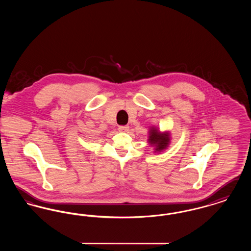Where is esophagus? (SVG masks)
I'll list each match as a JSON object with an SVG mask.
<instances>
[{
	"label": "esophagus",
	"mask_w": 251,
	"mask_h": 251,
	"mask_svg": "<svg viewBox=\"0 0 251 251\" xmlns=\"http://www.w3.org/2000/svg\"><path fill=\"white\" fill-rule=\"evenodd\" d=\"M128 130H129V126L128 125H124V126H120L119 127V131H123V132H126Z\"/></svg>",
	"instance_id": "1"
}]
</instances>
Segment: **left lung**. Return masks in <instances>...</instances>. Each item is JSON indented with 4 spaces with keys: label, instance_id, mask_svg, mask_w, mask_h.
Segmentation results:
<instances>
[{
    "label": "left lung",
    "instance_id": "left-lung-1",
    "mask_svg": "<svg viewBox=\"0 0 251 251\" xmlns=\"http://www.w3.org/2000/svg\"><path fill=\"white\" fill-rule=\"evenodd\" d=\"M148 142L151 146L154 147L155 152H161L166 150L170 143V133L169 131H160L154 126L151 127L149 130Z\"/></svg>",
    "mask_w": 251,
    "mask_h": 251
}]
</instances>
